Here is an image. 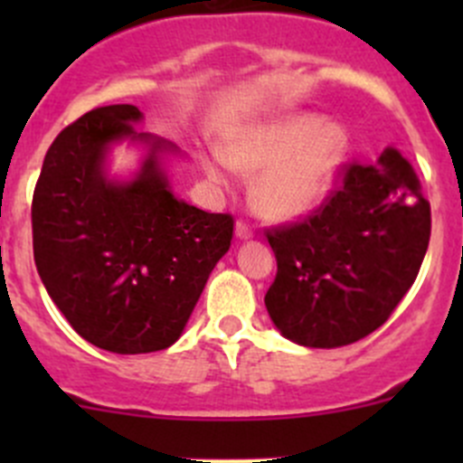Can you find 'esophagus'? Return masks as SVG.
<instances>
[{"instance_id":"obj_1","label":"esophagus","mask_w":463,"mask_h":463,"mask_svg":"<svg viewBox=\"0 0 463 463\" xmlns=\"http://www.w3.org/2000/svg\"><path fill=\"white\" fill-rule=\"evenodd\" d=\"M235 232H237V237H240V240H250V237L255 235V231L249 226V223L244 222V219H240V222H237Z\"/></svg>"}]
</instances>
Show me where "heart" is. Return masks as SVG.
I'll return each instance as SVG.
<instances>
[{"label":"heart","mask_w":463,"mask_h":463,"mask_svg":"<svg viewBox=\"0 0 463 463\" xmlns=\"http://www.w3.org/2000/svg\"><path fill=\"white\" fill-rule=\"evenodd\" d=\"M349 134L322 116L298 114L270 120L241 134L226 149V158H210L205 172L214 184H228L231 167L260 176L253 202L264 214L298 217L322 202L343 165Z\"/></svg>","instance_id":"obj_1"}]
</instances>
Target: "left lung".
Wrapping results in <instances>:
<instances>
[{"label": "left lung", "instance_id": "obj_1", "mask_svg": "<svg viewBox=\"0 0 463 463\" xmlns=\"http://www.w3.org/2000/svg\"><path fill=\"white\" fill-rule=\"evenodd\" d=\"M430 226V202L396 149L347 163L314 213L266 231L278 260L264 298L270 320L305 347L365 338L417 279Z\"/></svg>", "mask_w": 463, "mask_h": 463}]
</instances>
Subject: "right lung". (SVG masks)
I'll use <instances>...</instances> for the list:
<instances>
[{"mask_svg":"<svg viewBox=\"0 0 463 463\" xmlns=\"http://www.w3.org/2000/svg\"><path fill=\"white\" fill-rule=\"evenodd\" d=\"M134 105L87 111L51 143L31 205L37 273L69 325L96 347L147 354L170 347L232 240V214L175 197L161 154L172 143L137 132ZM150 147L128 184L104 175L109 145Z\"/></svg>","mask_w":463,"mask_h":463,"instance_id":"1","label":"right lung"}]
</instances>
